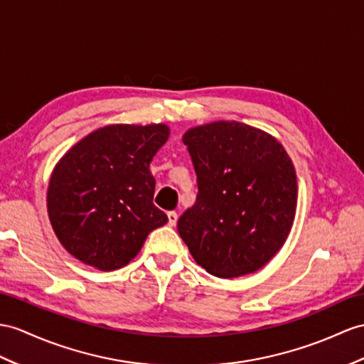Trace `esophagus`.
Here are the masks:
<instances>
[{
    "label": "esophagus",
    "instance_id": "1",
    "mask_svg": "<svg viewBox=\"0 0 364 364\" xmlns=\"http://www.w3.org/2000/svg\"><path fill=\"white\" fill-rule=\"evenodd\" d=\"M177 213L176 211H168V224H170L171 227H174L177 224Z\"/></svg>",
    "mask_w": 364,
    "mask_h": 364
}]
</instances>
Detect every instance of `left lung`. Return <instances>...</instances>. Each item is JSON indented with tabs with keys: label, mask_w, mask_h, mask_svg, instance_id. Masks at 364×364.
I'll list each match as a JSON object with an SVG mask.
<instances>
[{
	"label": "left lung",
	"mask_w": 364,
	"mask_h": 364,
	"mask_svg": "<svg viewBox=\"0 0 364 364\" xmlns=\"http://www.w3.org/2000/svg\"><path fill=\"white\" fill-rule=\"evenodd\" d=\"M198 179L177 230L200 267L219 278L253 273L286 242L296 208V174L267 132L215 122L183 134Z\"/></svg>",
	"instance_id": "left-lung-1"
}]
</instances>
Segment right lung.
I'll use <instances>...</instances> for the list:
<instances>
[{
    "mask_svg": "<svg viewBox=\"0 0 364 364\" xmlns=\"http://www.w3.org/2000/svg\"><path fill=\"white\" fill-rule=\"evenodd\" d=\"M170 136L165 125H109L80 140L50 177L48 211L65 249L99 270H117L168 223L154 203L149 164Z\"/></svg>",
    "mask_w": 364,
    "mask_h": 364,
    "instance_id": "right-lung-1",
    "label": "right lung"
}]
</instances>
